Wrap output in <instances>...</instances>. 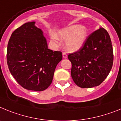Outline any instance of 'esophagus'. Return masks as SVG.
<instances>
[{
  "label": "esophagus",
  "mask_w": 121,
  "mask_h": 121,
  "mask_svg": "<svg viewBox=\"0 0 121 121\" xmlns=\"http://www.w3.org/2000/svg\"><path fill=\"white\" fill-rule=\"evenodd\" d=\"M67 56H68V55H67L66 53H65V52H63V58H66Z\"/></svg>",
  "instance_id": "obj_1"
}]
</instances>
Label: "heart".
I'll return each mask as SVG.
<instances>
[{"mask_svg": "<svg viewBox=\"0 0 121 121\" xmlns=\"http://www.w3.org/2000/svg\"><path fill=\"white\" fill-rule=\"evenodd\" d=\"M88 35L86 27L84 26L72 25L58 31L56 35H52V40L58 39L65 40V48L69 52H75L82 48Z\"/></svg>", "mask_w": 121, "mask_h": 121, "instance_id": "obj_1", "label": "heart"}]
</instances>
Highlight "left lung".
<instances>
[{
	"label": "left lung",
	"instance_id": "1",
	"mask_svg": "<svg viewBox=\"0 0 121 121\" xmlns=\"http://www.w3.org/2000/svg\"><path fill=\"white\" fill-rule=\"evenodd\" d=\"M71 76L80 88H92L103 82L111 71L113 50L110 35L100 28L88 36L80 50L69 53Z\"/></svg>",
	"mask_w": 121,
	"mask_h": 121
}]
</instances>
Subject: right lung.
Wrapping results in <instances>:
<instances>
[{"mask_svg":"<svg viewBox=\"0 0 121 121\" xmlns=\"http://www.w3.org/2000/svg\"><path fill=\"white\" fill-rule=\"evenodd\" d=\"M27 22L13 32L7 46L8 69L16 80L25 89L42 91L53 80L62 53L48 49L43 32Z\"/></svg>","mask_w":121,"mask_h":121,"instance_id":"obj_1","label":"right lung"}]
</instances>
